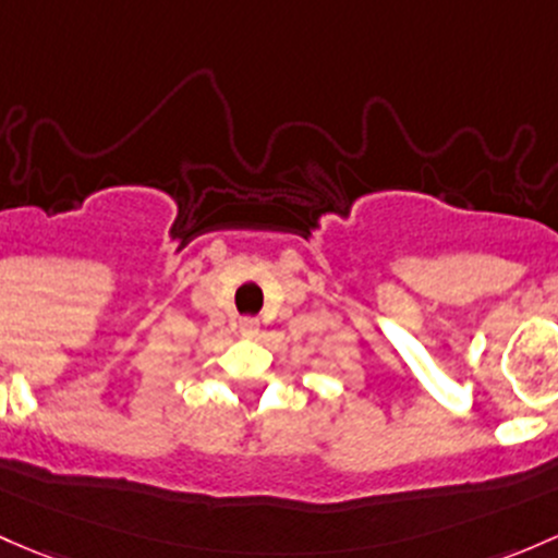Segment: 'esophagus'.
<instances>
[{
	"label": "esophagus",
	"mask_w": 558,
	"mask_h": 558,
	"mask_svg": "<svg viewBox=\"0 0 558 558\" xmlns=\"http://www.w3.org/2000/svg\"><path fill=\"white\" fill-rule=\"evenodd\" d=\"M240 331H243L245 337H254V333L259 331V324H256L254 318H243L240 320Z\"/></svg>",
	"instance_id": "obj_1"
}]
</instances>
